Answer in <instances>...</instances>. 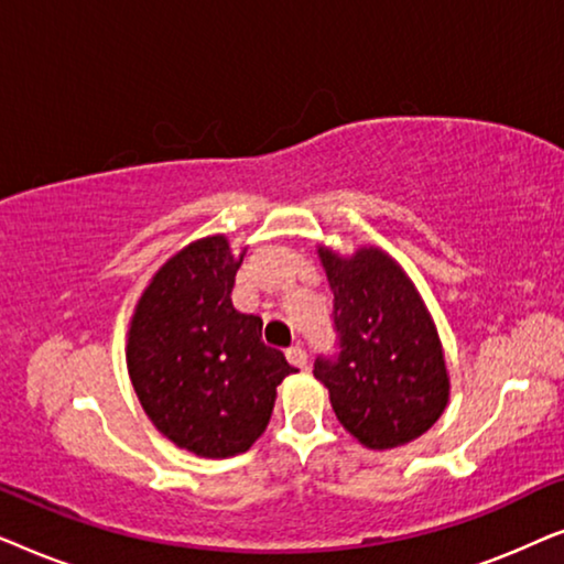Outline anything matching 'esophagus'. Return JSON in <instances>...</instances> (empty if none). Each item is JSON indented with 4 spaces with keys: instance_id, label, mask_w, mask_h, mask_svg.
Masks as SVG:
<instances>
[{
    "instance_id": "1",
    "label": "esophagus",
    "mask_w": 564,
    "mask_h": 564,
    "mask_svg": "<svg viewBox=\"0 0 564 564\" xmlns=\"http://www.w3.org/2000/svg\"><path fill=\"white\" fill-rule=\"evenodd\" d=\"M288 361H290L292 367L303 369V367H307V354L300 349V346H290V349H288Z\"/></svg>"
}]
</instances>
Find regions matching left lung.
Instances as JSON below:
<instances>
[{"mask_svg": "<svg viewBox=\"0 0 564 564\" xmlns=\"http://www.w3.org/2000/svg\"><path fill=\"white\" fill-rule=\"evenodd\" d=\"M334 292L336 354L313 375L336 419L369 449H392L434 426L449 400L444 351L419 290L380 249L351 259L321 249Z\"/></svg>", "mask_w": 564, "mask_h": 564, "instance_id": "obj_1", "label": "left lung"}]
</instances>
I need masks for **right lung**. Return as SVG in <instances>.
<instances>
[{"label":"right lung","instance_id":"right-lung-1","mask_svg":"<svg viewBox=\"0 0 564 564\" xmlns=\"http://www.w3.org/2000/svg\"><path fill=\"white\" fill-rule=\"evenodd\" d=\"M226 236L189 243L159 269L135 307L128 372L161 434L223 459L264 434L276 384L297 372L261 341L259 315L230 303L236 269Z\"/></svg>","mask_w":564,"mask_h":564}]
</instances>
